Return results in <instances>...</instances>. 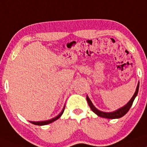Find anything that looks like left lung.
I'll return each instance as SVG.
<instances>
[{"instance_id":"8db88e82","label":"left lung","mask_w":147,"mask_h":147,"mask_svg":"<svg viewBox=\"0 0 147 147\" xmlns=\"http://www.w3.org/2000/svg\"><path fill=\"white\" fill-rule=\"evenodd\" d=\"M138 88H139V82L138 84L136 90V92L134 95L133 97H131V99H130V101L125 106L123 107V108H119V110H116L115 112H101L100 110H97V108H95V106H93V104H92L91 101L90 100V99L88 98V96H86V100L88 101V106L90 108L92 111L93 112H95L97 115H98L99 117H103V118H106V119H119V118H121L122 117H123L125 115H126L127 113V112L129 111V110L131 108V106H132V104H133L134 101V99L136 98V97L137 96L138 92Z\"/></svg>"}]
</instances>
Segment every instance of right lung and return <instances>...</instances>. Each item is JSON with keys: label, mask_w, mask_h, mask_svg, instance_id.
<instances>
[{"label": "right lung", "mask_w": 147, "mask_h": 147, "mask_svg": "<svg viewBox=\"0 0 147 147\" xmlns=\"http://www.w3.org/2000/svg\"><path fill=\"white\" fill-rule=\"evenodd\" d=\"M65 106L64 107V108H63L62 112H61V113H60L59 115L57 116V117H54V118H53V119H50V120L43 121H36V122H35V121H30V123H32V124H34V125H45L54 122V121H55L56 120H57L58 119H59V118L61 117V115H63V112H64V110H65Z\"/></svg>", "instance_id": "right-lung-1"}]
</instances>
